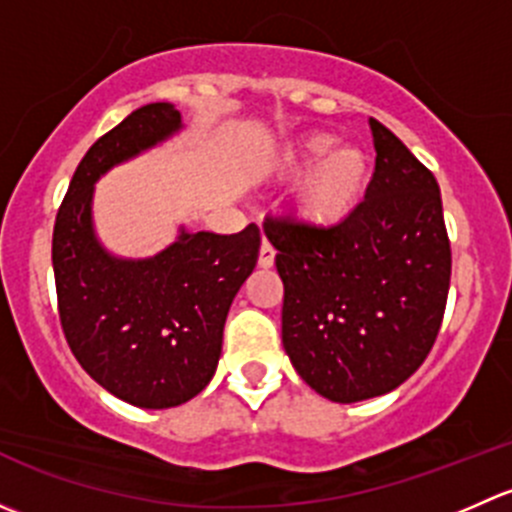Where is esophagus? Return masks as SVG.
<instances>
[{
    "label": "esophagus",
    "mask_w": 512,
    "mask_h": 512,
    "mask_svg": "<svg viewBox=\"0 0 512 512\" xmlns=\"http://www.w3.org/2000/svg\"><path fill=\"white\" fill-rule=\"evenodd\" d=\"M257 262H260V267H272V265H275V247H272L267 240H262L260 257H257Z\"/></svg>",
    "instance_id": "esophagus-1"
}]
</instances>
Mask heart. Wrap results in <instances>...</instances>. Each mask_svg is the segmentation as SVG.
<instances>
[{
  "instance_id": "1",
  "label": "heart",
  "mask_w": 512,
  "mask_h": 512,
  "mask_svg": "<svg viewBox=\"0 0 512 512\" xmlns=\"http://www.w3.org/2000/svg\"><path fill=\"white\" fill-rule=\"evenodd\" d=\"M329 133H309L287 146L277 158V168L297 175L310 168L294 190L292 210L302 223L334 227L359 208L369 183V158L354 146L337 148Z\"/></svg>"
}]
</instances>
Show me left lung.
Masks as SVG:
<instances>
[{"instance_id":"8db88e82","label":"left lung","mask_w":512,"mask_h":512,"mask_svg":"<svg viewBox=\"0 0 512 512\" xmlns=\"http://www.w3.org/2000/svg\"><path fill=\"white\" fill-rule=\"evenodd\" d=\"M376 165L344 223L267 218L285 285L282 344L297 374L337 404L404 384L441 329L451 285L438 183L394 133L369 118Z\"/></svg>"}]
</instances>
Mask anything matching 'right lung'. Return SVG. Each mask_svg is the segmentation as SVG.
Listing matches in <instances>:
<instances>
[{"mask_svg": "<svg viewBox=\"0 0 512 512\" xmlns=\"http://www.w3.org/2000/svg\"><path fill=\"white\" fill-rule=\"evenodd\" d=\"M180 113L148 103L103 133L56 213L51 262L64 337L86 374L121 401L170 409L198 396L223 352L232 299L252 275L260 227L185 232L156 257L118 260L91 225L94 183L116 163L173 136Z\"/></svg>", "mask_w": 512, "mask_h": 512, "instance_id": "add662e5", "label": "right lung"}]
</instances>
